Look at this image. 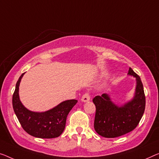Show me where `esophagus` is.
Returning a JSON list of instances; mask_svg holds the SVG:
<instances>
[{
	"label": "esophagus",
	"instance_id": "esophagus-1",
	"mask_svg": "<svg viewBox=\"0 0 159 159\" xmlns=\"http://www.w3.org/2000/svg\"><path fill=\"white\" fill-rule=\"evenodd\" d=\"M90 100V95L89 93H86L85 94L83 95L82 98H81V101L83 102H87V101H89Z\"/></svg>",
	"mask_w": 159,
	"mask_h": 159
}]
</instances>
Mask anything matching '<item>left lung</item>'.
<instances>
[{"label": "left lung", "instance_id": "left-lung-1", "mask_svg": "<svg viewBox=\"0 0 159 159\" xmlns=\"http://www.w3.org/2000/svg\"><path fill=\"white\" fill-rule=\"evenodd\" d=\"M128 75L136 78V85L131 100L120 106L103 93L93 99L96 106L94 129L105 138H116L132 131L141 119L145 111L146 97L140 77L129 68Z\"/></svg>", "mask_w": 159, "mask_h": 159}]
</instances>
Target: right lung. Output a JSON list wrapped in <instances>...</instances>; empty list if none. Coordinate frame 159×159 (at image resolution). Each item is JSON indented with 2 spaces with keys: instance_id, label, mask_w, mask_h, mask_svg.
Listing matches in <instances>:
<instances>
[{
  "instance_id": "obj_1",
  "label": "right lung",
  "mask_w": 159,
  "mask_h": 159,
  "mask_svg": "<svg viewBox=\"0 0 159 159\" xmlns=\"http://www.w3.org/2000/svg\"><path fill=\"white\" fill-rule=\"evenodd\" d=\"M23 73L16 83L13 95V108L21 126L30 136L41 139L58 137L64 131L66 118L77 100L64 101L55 107L44 112L28 110L21 103L19 97V86Z\"/></svg>"
}]
</instances>
